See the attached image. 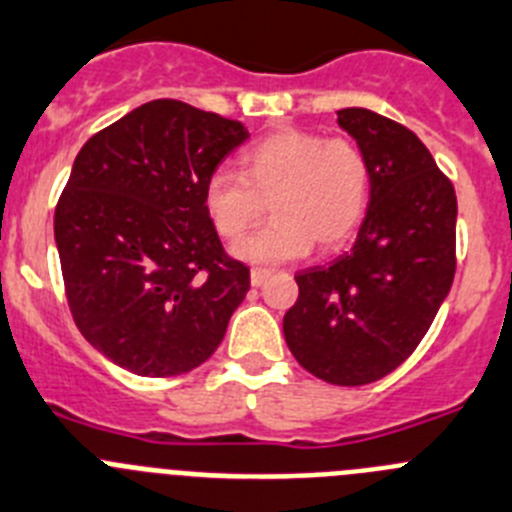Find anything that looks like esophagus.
<instances>
[{"label": "esophagus", "instance_id": "esophagus-1", "mask_svg": "<svg viewBox=\"0 0 512 512\" xmlns=\"http://www.w3.org/2000/svg\"><path fill=\"white\" fill-rule=\"evenodd\" d=\"M270 275H273V273H270V270H265V267H252V273H250V283L255 285V288H257V285H262V283H265V280L270 278Z\"/></svg>", "mask_w": 512, "mask_h": 512}]
</instances>
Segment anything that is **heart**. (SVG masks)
Returning <instances> with one entry per match:
<instances>
[{
  "label": "heart",
  "mask_w": 512,
  "mask_h": 512,
  "mask_svg": "<svg viewBox=\"0 0 512 512\" xmlns=\"http://www.w3.org/2000/svg\"><path fill=\"white\" fill-rule=\"evenodd\" d=\"M370 163L357 142L306 130H283L242 158V176L214 170L204 206L222 237L237 239L260 222L267 204L275 219L232 247L255 265H278L313 247H339L352 237L370 204Z\"/></svg>",
  "instance_id": "1"
}]
</instances>
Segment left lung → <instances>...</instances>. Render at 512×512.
<instances>
[{"mask_svg": "<svg viewBox=\"0 0 512 512\" xmlns=\"http://www.w3.org/2000/svg\"><path fill=\"white\" fill-rule=\"evenodd\" d=\"M336 124L370 163V204L352 250L296 275L283 334L311 375L354 388L403 365L434 324L457 267V196L403 124L359 107Z\"/></svg>", "mask_w": 512, "mask_h": 512, "instance_id": "1", "label": "left lung"}]
</instances>
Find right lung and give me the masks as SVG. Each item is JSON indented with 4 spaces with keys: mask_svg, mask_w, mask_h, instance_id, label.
Masks as SVG:
<instances>
[{
    "mask_svg": "<svg viewBox=\"0 0 512 512\" xmlns=\"http://www.w3.org/2000/svg\"><path fill=\"white\" fill-rule=\"evenodd\" d=\"M250 137L234 119L155 99L91 137L55 209L68 306L86 342L140 377L191 372L250 290L204 188Z\"/></svg>",
    "mask_w": 512,
    "mask_h": 512,
    "instance_id": "right-lung-1",
    "label": "right lung"
}]
</instances>
